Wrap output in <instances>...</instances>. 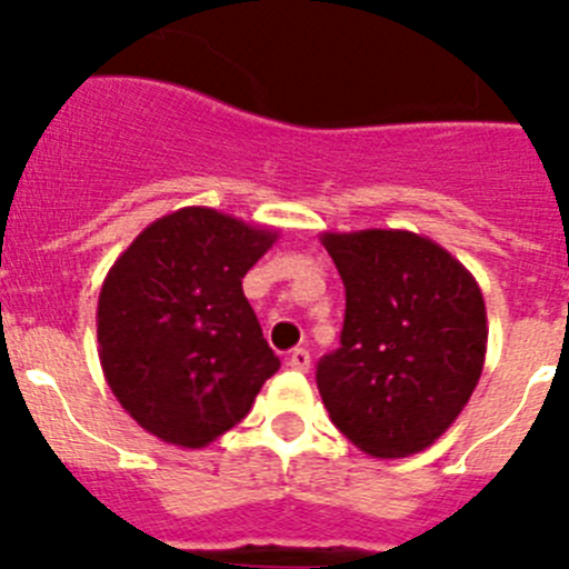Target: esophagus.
I'll return each instance as SVG.
<instances>
[{
  "label": "esophagus",
  "instance_id": "obj_1",
  "mask_svg": "<svg viewBox=\"0 0 569 569\" xmlns=\"http://www.w3.org/2000/svg\"><path fill=\"white\" fill-rule=\"evenodd\" d=\"M289 366L295 368V371H309L311 368V355L306 351V348H295L289 355Z\"/></svg>",
  "mask_w": 569,
  "mask_h": 569
}]
</instances>
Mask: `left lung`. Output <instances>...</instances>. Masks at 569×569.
Returning <instances> with one entry per match:
<instances>
[{"instance_id":"8db88e82","label":"left lung","mask_w":569,"mask_h":569,"mask_svg":"<svg viewBox=\"0 0 569 569\" xmlns=\"http://www.w3.org/2000/svg\"><path fill=\"white\" fill-rule=\"evenodd\" d=\"M346 286L340 348L317 362L331 422L368 457L419 453L482 377V289L448 249L406 229L322 232Z\"/></svg>"}]
</instances>
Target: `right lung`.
Masks as SVG:
<instances>
[{"label": "right lung", "instance_id": "right-lung-1", "mask_svg": "<svg viewBox=\"0 0 569 569\" xmlns=\"http://www.w3.org/2000/svg\"><path fill=\"white\" fill-rule=\"evenodd\" d=\"M274 240L278 229L183 207L107 272L96 311L107 386L161 442L207 448L280 368L240 283Z\"/></svg>", "mask_w": 569, "mask_h": 569}]
</instances>
